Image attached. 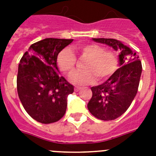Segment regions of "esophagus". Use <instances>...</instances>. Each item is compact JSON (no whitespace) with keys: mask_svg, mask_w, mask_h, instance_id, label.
<instances>
[{"mask_svg":"<svg viewBox=\"0 0 156 156\" xmlns=\"http://www.w3.org/2000/svg\"><path fill=\"white\" fill-rule=\"evenodd\" d=\"M81 90L80 87H74V90H75V91H78V90Z\"/></svg>","mask_w":156,"mask_h":156,"instance_id":"obj_1","label":"esophagus"}]
</instances>
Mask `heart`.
<instances>
[{
  "label": "heart",
  "instance_id": "b5f03b06",
  "mask_svg": "<svg viewBox=\"0 0 156 156\" xmlns=\"http://www.w3.org/2000/svg\"><path fill=\"white\" fill-rule=\"evenodd\" d=\"M80 52L83 56L90 60L85 65V70L76 71L71 74L70 80L76 84H90L95 83L96 78L103 82L110 78L117 69L118 56L113 51L90 44L82 46ZM56 61L61 72L66 74L72 73L77 65L76 56L69 48L61 50Z\"/></svg>",
  "mask_w": 156,
  "mask_h": 156
}]
</instances>
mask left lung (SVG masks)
<instances>
[{
	"label": "left lung",
	"mask_w": 156,
	"mask_h": 156,
	"mask_svg": "<svg viewBox=\"0 0 156 156\" xmlns=\"http://www.w3.org/2000/svg\"><path fill=\"white\" fill-rule=\"evenodd\" d=\"M106 44L120 52L121 67L101 85L92 87V97L87 104L88 110L96 118L112 121L129 108L138 92L142 73V62L136 52L114 39H93Z\"/></svg>",
	"instance_id": "left-lung-1"
}]
</instances>
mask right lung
I'll use <instances>...</instances> for the list:
<instances>
[{
	"mask_svg": "<svg viewBox=\"0 0 156 156\" xmlns=\"http://www.w3.org/2000/svg\"><path fill=\"white\" fill-rule=\"evenodd\" d=\"M73 40L47 38L30 45L21 58L17 76L18 97L26 112L42 124L58 121L73 86L60 75L58 53Z\"/></svg>",
	"mask_w": 156,
	"mask_h": 156,
	"instance_id": "obj_1",
	"label": "right lung"
}]
</instances>
